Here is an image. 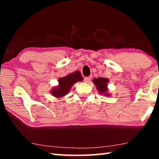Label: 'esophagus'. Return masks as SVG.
<instances>
[{
  "mask_svg": "<svg viewBox=\"0 0 159 159\" xmlns=\"http://www.w3.org/2000/svg\"><path fill=\"white\" fill-rule=\"evenodd\" d=\"M91 80V77H85L84 79V82L85 83H89Z\"/></svg>",
  "mask_w": 159,
  "mask_h": 159,
  "instance_id": "34e87169",
  "label": "esophagus"
}]
</instances>
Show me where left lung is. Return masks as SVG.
<instances>
[{
    "instance_id": "obj_1",
    "label": "left lung",
    "mask_w": 159,
    "mask_h": 159,
    "mask_svg": "<svg viewBox=\"0 0 159 159\" xmlns=\"http://www.w3.org/2000/svg\"><path fill=\"white\" fill-rule=\"evenodd\" d=\"M109 79H107V78L99 77L98 79L95 78V79H93V83L95 84L98 93L106 97L111 96V94L109 93Z\"/></svg>"
}]
</instances>
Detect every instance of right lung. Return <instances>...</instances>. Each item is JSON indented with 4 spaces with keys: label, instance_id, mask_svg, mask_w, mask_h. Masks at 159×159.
<instances>
[{
    "label": "right lung",
    "instance_id": "right-lung-1",
    "mask_svg": "<svg viewBox=\"0 0 159 159\" xmlns=\"http://www.w3.org/2000/svg\"><path fill=\"white\" fill-rule=\"evenodd\" d=\"M83 80L79 71H75L58 79V85L51 88L50 93L56 98H63L69 93L72 86L76 82Z\"/></svg>",
    "mask_w": 159,
    "mask_h": 159
}]
</instances>
